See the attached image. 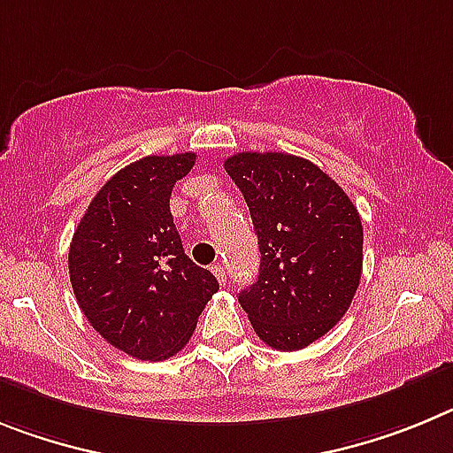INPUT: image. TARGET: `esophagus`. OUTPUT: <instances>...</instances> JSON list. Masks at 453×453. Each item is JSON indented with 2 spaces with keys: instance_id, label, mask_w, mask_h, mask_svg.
I'll return each instance as SVG.
<instances>
[{
  "instance_id": "obj_1",
  "label": "esophagus",
  "mask_w": 453,
  "mask_h": 453,
  "mask_svg": "<svg viewBox=\"0 0 453 453\" xmlns=\"http://www.w3.org/2000/svg\"><path fill=\"white\" fill-rule=\"evenodd\" d=\"M211 273H214V275H217V280L221 284H227V273H226V266H223L221 262H217L214 264V266H211Z\"/></svg>"
}]
</instances>
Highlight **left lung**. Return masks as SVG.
I'll use <instances>...</instances> for the list:
<instances>
[{
	"label": "left lung",
	"mask_w": 453,
	"mask_h": 453,
	"mask_svg": "<svg viewBox=\"0 0 453 453\" xmlns=\"http://www.w3.org/2000/svg\"><path fill=\"white\" fill-rule=\"evenodd\" d=\"M226 171L246 198L262 252L239 303L266 345L307 348L345 316L358 288L357 207L325 171L291 153H236Z\"/></svg>",
	"instance_id": "8db88e82"
}]
</instances>
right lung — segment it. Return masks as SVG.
I'll list each match as a JSON object with an SVG mask.
<instances>
[{"instance_id": "right-lung-1", "label": "right lung", "mask_w": 453, "mask_h": 453, "mask_svg": "<svg viewBox=\"0 0 453 453\" xmlns=\"http://www.w3.org/2000/svg\"><path fill=\"white\" fill-rule=\"evenodd\" d=\"M194 153L146 156L99 189L69 246V280L89 325L142 361L173 357L194 334L217 277L182 250L169 198Z\"/></svg>"}]
</instances>
